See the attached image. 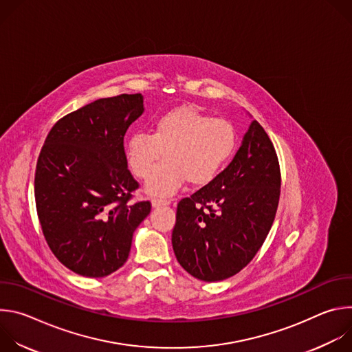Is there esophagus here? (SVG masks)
Returning <instances> with one entry per match:
<instances>
[{
    "label": "esophagus",
    "instance_id": "esophagus-1",
    "mask_svg": "<svg viewBox=\"0 0 352 352\" xmlns=\"http://www.w3.org/2000/svg\"><path fill=\"white\" fill-rule=\"evenodd\" d=\"M167 205H170V200H167V199L155 197V199L152 200V206H153V208H162V206H167Z\"/></svg>",
    "mask_w": 352,
    "mask_h": 352
}]
</instances>
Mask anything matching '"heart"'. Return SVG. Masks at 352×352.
Listing matches in <instances>:
<instances>
[{
  "mask_svg": "<svg viewBox=\"0 0 352 352\" xmlns=\"http://www.w3.org/2000/svg\"><path fill=\"white\" fill-rule=\"evenodd\" d=\"M236 135L232 125L190 107L171 110L148 131L129 135L125 155L133 174L146 178L166 150L168 160L146 181V190L156 196L174 193L186 179L192 185L212 182L232 156Z\"/></svg>",
  "mask_w": 352,
  "mask_h": 352,
  "instance_id": "heart-1",
  "label": "heart"
}]
</instances>
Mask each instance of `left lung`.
Masks as SVG:
<instances>
[{
    "label": "left lung",
    "instance_id": "obj_1",
    "mask_svg": "<svg viewBox=\"0 0 352 352\" xmlns=\"http://www.w3.org/2000/svg\"><path fill=\"white\" fill-rule=\"evenodd\" d=\"M280 186L274 146L252 121L227 168L178 202L171 241L179 265L208 283L241 272L272 228Z\"/></svg>",
    "mask_w": 352,
    "mask_h": 352
}]
</instances>
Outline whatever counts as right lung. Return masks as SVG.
I'll return each mask as SVG.
<instances>
[{
    "label": "right lung",
    "mask_w": 352,
    "mask_h": 352,
    "mask_svg": "<svg viewBox=\"0 0 352 352\" xmlns=\"http://www.w3.org/2000/svg\"><path fill=\"white\" fill-rule=\"evenodd\" d=\"M143 96L120 94L63 117L48 132L34 174L36 209L54 256L85 277H104L128 259L132 235L152 209L132 204L124 136Z\"/></svg>",
    "instance_id": "obj_1"
}]
</instances>
